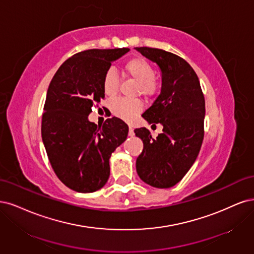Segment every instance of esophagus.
Here are the masks:
<instances>
[{
  "label": "esophagus",
  "instance_id": "esophagus-1",
  "mask_svg": "<svg viewBox=\"0 0 254 254\" xmlns=\"http://www.w3.org/2000/svg\"><path fill=\"white\" fill-rule=\"evenodd\" d=\"M128 135L129 136H133L134 135V129H133V127L129 126V128H128Z\"/></svg>",
  "mask_w": 254,
  "mask_h": 254
}]
</instances>
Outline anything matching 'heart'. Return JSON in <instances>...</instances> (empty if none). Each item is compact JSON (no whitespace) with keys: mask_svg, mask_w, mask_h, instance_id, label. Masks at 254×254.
<instances>
[{"mask_svg":"<svg viewBox=\"0 0 254 254\" xmlns=\"http://www.w3.org/2000/svg\"><path fill=\"white\" fill-rule=\"evenodd\" d=\"M122 72L127 77L136 81V95L140 94L145 99H153L161 89V80L154 73L153 65L141 57H135L126 61L122 65ZM102 88L108 97H115L119 91V77L114 69H109L102 79ZM112 112L116 116L130 120L142 110L141 102L133 99H117L111 104Z\"/></svg>","mask_w":254,"mask_h":254,"instance_id":"heart-1","label":"heart"}]
</instances>
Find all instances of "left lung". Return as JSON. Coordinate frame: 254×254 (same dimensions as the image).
<instances>
[{"label":"left lung","instance_id":"obj_1","mask_svg":"<svg viewBox=\"0 0 254 254\" xmlns=\"http://www.w3.org/2000/svg\"><path fill=\"white\" fill-rule=\"evenodd\" d=\"M136 50L161 69L160 95L142 117L152 127H163L156 138L148 128H135L136 136L143 141L136 169L145 184L166 189L182 181L199 153L204 134V97L197 75L181 57L158 48Z\"/></svg>","mask_w":254,"mask_h":254}]
</instances>
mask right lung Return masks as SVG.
Returning <instances> with one entry per match:
<instances>
[{
	"label": "right lung",
	"instance_id": "obj_1",
	"mask_svg": "<svg viewBox=\"0 0 254 254\" xmlns=\"http://www.w3.org/2000/svg\"><path fill=\"white\" fill-rule=\"evenodd\" d=\"M128 51L124 47L80 52L61 65L48 86L42 140L57 177L76 192L101 189L110 176L112 153L127 137V125L117 117L106 119L102 126L87 117L104 99V73Z\"/></svg>",
	"mask_w": 254,
	"mask_h": 254
}]
</instances>
